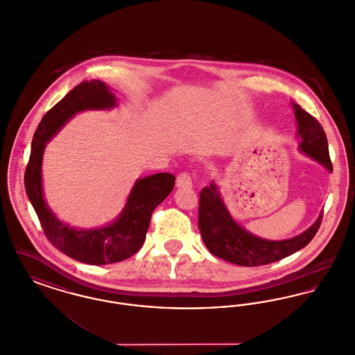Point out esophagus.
<instances>
[{
	"mask_svg": "<svg viewBox=\"0 0 355 355\" xmlns=\"http://www.w3.org/2000/svg\"><path fill=\"white\" fill-rule=\"evenodd\" d=\"M191 177L189 175V173H180L177 177V187H191Z\"/></svg>",
	"mask_w": 355,
	"mask_h": 355,
	"instance_id": "esophagus-1",
	"label": "esophagus"
}]
</instances>
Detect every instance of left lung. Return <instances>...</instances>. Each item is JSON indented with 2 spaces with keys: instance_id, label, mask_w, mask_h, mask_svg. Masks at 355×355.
<instances>
[{
  "instance_id": "1",
  "label": "left lung",
  "mask_w": 355,
  "mask_h": 355,
  "mask_svg": "<svg viewBox=\"0 0 355 355\" xmlns=\"http://www.w3.org/2000/svg\"><path fill=\"white\" fill-rule=\"evenodd\" d=\"M301 138L300 150L318 161L329 171L333 164L329 155L327 138L321 123L300 105L293 103ZM321 216L300 236L284 241H270L254 236L232 218L214 182L205 186L200 194L198 227L209 252L239 266H261L279 261L304 248L317 234Z\"/></svg>"
}]
</instances>
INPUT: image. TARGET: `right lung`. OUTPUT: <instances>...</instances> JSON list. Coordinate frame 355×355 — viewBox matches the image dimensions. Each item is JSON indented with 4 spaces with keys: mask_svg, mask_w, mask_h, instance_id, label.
I'll use <instances>...</instances> for the list:
<instances>
[{
    "mask_svg": "<svg viewBox=\"0 0 355 355\" xmlns=\"http://www.w3.org/2000/svg\"><path fill=\"white\" fill-rule=\"evenodd\" d=\"M117 105L110 89L98 80L84 81L71 89L41 119L32 141V152L25 170V189L44 233L54 248L87 265H106L123 261L137 253L149 229L153 210L174 187L175 177L158 173L135 181L117 220L100 229H73L51 213L42 191V155L49 142L74 114L84 110H105Z\"/></svg>",
    "mask_w": 355,
    "mask_h": 355,
    "instance_id": "obj_1",
    "label": "right lung"
}]
</instances>
